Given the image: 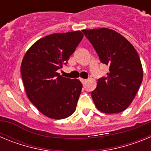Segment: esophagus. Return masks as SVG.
I'll list each match as a JSON object with an SVG mask.
<instances>
[{
  "mask_svg": "<svg viewBox=\"0 0 151 151\" xmlns=\"http://www.w3.org/2000/svg\"><path fill=\"white\" fill-rule=\"evenodd\" d=\"M80 81H81V82H82V84H85L86 83V82H87V79H85V78H80Z\"/></svg>",
  "mask_w": 151,
  "mask_h": 151,
  "instance_id": "obj_1",
  "label": "esophagus"
}]
</instances>
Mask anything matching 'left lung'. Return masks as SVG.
<instances>
[{
  "label": "left lung",
  "mask_w": 151,
  "mask_h": 151,
  "mask_svg": "<svg viewBox=\"0 0 151 151\" xmlns=\"http://www.w3.org/2000/svg\"><path fill=\"white\" fill-rule=\"evenodd\" d=\"M82 32L101 62L110 67L106 77L97 80L91 92L96 107L105 113L122 112L132 102L143 79L138 53L126 38L112 29H84Z\"/></svg>",
  "instance_id": "1"
}]
</instances>
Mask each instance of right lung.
<instances>
[{
	"instance_id": "1",
	"label": "right lung",
	"mask_w": 151,
	"mask_h": 151,
	"mask_svg": "<svg viewBox=\"0 0 151 151\" xmlns=\"http://www.w3.org/2000/svg\"><path fill=\"white\" fill-rule=\"evenodd\" d=\"M82 38L80 31L45 36L32 45L22 59L21 75L28 98L49 118H67L76 110L82 84L62 77L57 70L66 65Z\"/></svg>"
}]
</instances>
